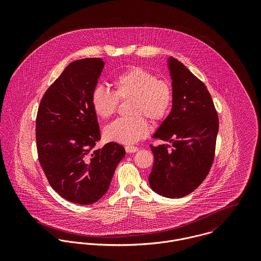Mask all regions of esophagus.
<instances>
[{"instance_id": "obj_1", "label": "esophagus", "mask_w": 261, "mask_h": 261, "mask_svg": "<svg viewBox=\"0 0 261 261\" xmlns=\"http://www.w3.org/2000/svg\"><path fill=\"white\" fill-rule=\"evenodd\" d=\"M125 150H126V152H128V153H133V152L138 151L139 148H138V147H134V146H126V147H125Z\"/></svg>"}]
</instances>
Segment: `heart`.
Returning <instances> with one entry per match:
<instances>
[{
	"label": "heart",
	"mask_w": 261,
	"mask_h": 261,
	"mask_svg": "<svg viewBox=\"0 0 261 261\" xmlns=\"http://www.w3.org/2000/svg\"><path fill=\"white\" fill-rule=\"evenodd\" d=\"M113 91L97 86L91 93V107L94 113L108 119L117 109L118 99L132 98V117H119L105 128L109 141L123 145H133L148 136L149 126L146 114L151 121L163 120L173 105L174 92L166 80L156 79L148 69L130 66L112 81Z\"/></svg>",
	"instance_id": "1"
}]
</instances>
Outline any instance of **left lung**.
<instances>
[{"instance_id": "obj_1", "label": "left lung", "mask_w": 261, "mask_h": 261, "mask_svg": "<svg viewBox=\"0 0 261 261\" xmlns=\"http://www.w3.org/2000/svg\"><path fill=\"white\" fill-rule=\"evenodd\" d=\"M168 68L174 92L172 111L152 139L172 147L150 145L154 163L149 182L153 192L174 199L189 195L207 177L214 160L219 121L205 84L173 57L168 59Z\"/></svg>"}]
</instances>
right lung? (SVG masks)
I'll return each mask as SVG.
<instances>
[{
  "label": "right lung",
  "instance_id": "add662e5",
  "mask_svg": "<svg viewBox=\"0 0 261 261\" xmlns=\"http://www.w3.org/2000/svg\"><path fill=\"white\" fill-rule=\"evenodd\" d=\"M105 67L101 58L71 62L46 90L38 109V158L51 187L79 205L98 201L109 190L124 148L95 149L100 130L90 98Z\"/></svg>",
  "mask_w": 261,
  "mask_h": 261
}]
</instances>
